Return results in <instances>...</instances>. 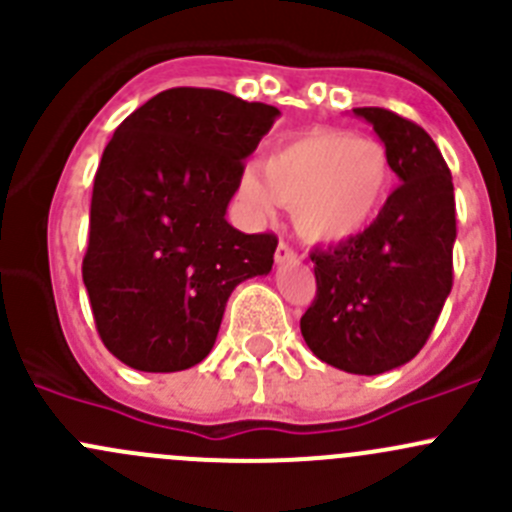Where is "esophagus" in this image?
I'll return each instance as SVG.
<instances>
[{"label": "esophagus", "instance_id": "34e87169", "mask_svg": "<svg viewBox=\"0 0 512 512\" xmlns=\"http://www.w3.org/2000/svg\"><path fill=\"white\" fill-rule=\"evenodd\" d=\"M275 260H277V265L294 262V260H297V252H294V247L289 245V242L280 240V245H277V250H275Z\"/></svg>", "mask_w": 512, "mask_h": 512}]
</instances>
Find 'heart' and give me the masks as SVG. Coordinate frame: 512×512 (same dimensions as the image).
Listing matches in <instances>:
<instances>
[{"label": "heart", "mask_w": 512, "mask_h": 512, "mask_svg": "<svg viewBox=\"0 0 512 512\" xmlns=\"http://www.w3.org/2000/svg\"><path fill=\"white\" fill-rule=\"evenodd\" d=\"M394 180L384 146L337 128L294 133L277 143L262 168L240 173V198L260 218L292 205V220L309 242H339L379 215Z\"/></svg>", "instance_id": "heart-1"}]
</instances>
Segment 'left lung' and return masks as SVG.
Returning a JSON list of instances; mask_svg holds the SVG:
<instances>
[{"mask_svg": "<svg viewBox=\"0 0 512 512\" xmlns=\"http://www.w3.org/2000/svg\"><path fill=\"white\" fill-rule=\"evenodd\" d=\"M374 126L401 185L359 235L314 250L317 294L299 329L317 359L384 374L421 352L453 287L456 198L433 138L386 108H354Z\"/></svg>", "mask_w": 512, "mask_h": 512, "instance_id": "left-lung-1", "label": "left lung"}]
</instances>
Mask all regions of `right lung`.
<instances>
[{
    "mask_svg": "<svg viewBox=\"0 0 512 512\" xmlns=\"http://www.w3.org/2000/svg\"><path fill=\"white\" fill-rule=\"evenodd\" d=\"M277 116L267 103L180 86L136 108L108 141L81 272L98 337L131 369L200 364L232 289L272 270L277 237L245 235L225 213Z\"/></svg>",
    "mask_w": 512,
    "mask_h": 512,
    "instance_id": "1",
    "label": "right lung"
}]
</instances>
